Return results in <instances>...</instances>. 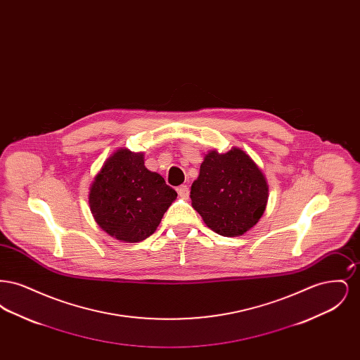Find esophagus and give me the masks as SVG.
<instances>
[{
	"mask_svg": "<svg viewBox=\"0 0 360 360\" xmlns=\"http://www.w3.org/2000/svg\"><path fill=\"white\" fill-rule=\"evenodd\" d=\"M176 191H178V194H179V197H181V198H185V200H188V194H190L188 186H186V185H182V186H179V188H178Z\"/></svg>",
	"mask_w": 360,
	"mask_h": 360,
	"instance_id": "34e87169",
	"label": "esophagus"
}]
</instances>
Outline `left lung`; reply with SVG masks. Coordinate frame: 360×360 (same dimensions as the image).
Listing matches in <instances>:
<instances>
[{
  "label": "left lung",
  "mask_w": 360,
  "mask_h": 360,
  "mask_svg": "<svg viewBox=\"0 0 360 360\" xmlns=\"http://www.w3.org/2000/svg\"><path fill=\"white\" fill-rule=\"evenodd\" d=\"M191 206L213 232L236 238L263 216L269 185L252 158L238 147L226 153L212 150L204 156L200 175L190 190Z\"/></svg>",
  "instance_id": "obj_1"
}]
</instances>
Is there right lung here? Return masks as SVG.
I'll return each instance as SVG.
<instances>
[{
  "mask_svg": "<svg viewBox=\"0 0 360 360\" xmlns=\"http://www.w3.org/2000/svg\"><path fill=\"white\" fill-rule=\"evenodd\" d=\"M176 198L163 176L144 166V154L119 148L89 188L90 212L108 235L125 243L151 236Z\"/></svg>",
  "mask_w": 360,
  "mask_h": 360,
  "instance_id": "right-lung-1",
  "label": "right lung"
}]
</instances>
